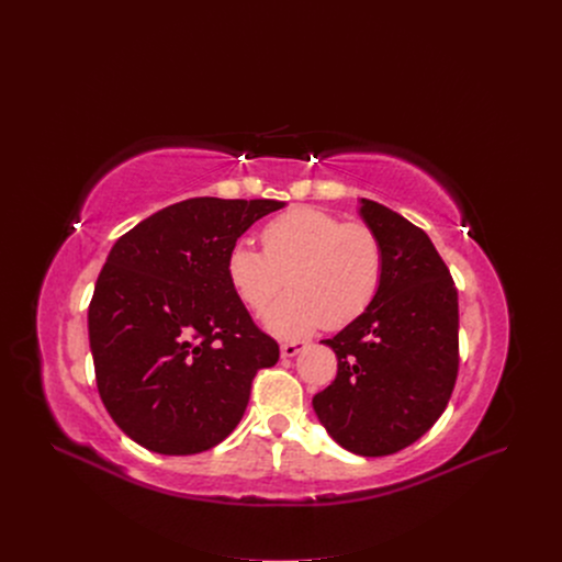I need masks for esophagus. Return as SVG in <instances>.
Returning <instances> with one entry per match:
<instances>
[{
    "label": "esophagus",
    "mask_w": 562,
    "mask_h": 562,
    "mask_svg": "<svg viewBox=\"0 0 562 562\" xmlns=\"http://www.w3.org/2000/svg\"><path fill=\"white\" fill-rule=\"evenodd\" d=\"M304 347H306V342H302V340H289V342H284V345L280 347V353H282V358H293V356L300 353Z\"/></svg>",
    "instance_id": "1"
}]
</instances>
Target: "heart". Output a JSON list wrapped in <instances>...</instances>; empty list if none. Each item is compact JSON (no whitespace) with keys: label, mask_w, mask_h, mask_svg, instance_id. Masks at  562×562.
<instances>
[{"label":"heart","mask_w":562,"mask_h":562,"mask_svg":"<svg viewBox=\"0 0 562 562\" xmlns=\"http://www.w3.org/2000/svg\"><path fill=\"white\" fill-rule=\"evenodd\" d=\"M262 251L237 243L226 256V276L237 297L265 315L280 338L306 336L319 327L342 329L375 302L386 271L380 235L362 222L297 206L262 228Z\"/></svg>","instance_id":"heart-1"}]
</instances>
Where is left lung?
I'll use <instances>...</instances> for the list:
<instances>
[{
	"mask_svg": "<svg viewBox=\"0 0 562 562\" xmlns=\"http://www.w3.org/2000/svg\"><path fill=\"white\" fill-rule=\"evenodd\" d=\"M386 271L375 302L338 336L336 380L313 395L329 436L358 456L414 445L442 416L458 378V291L429 235L395 211L362 200Z\"/></svg>",
	"mask_w": 562,
	"mask_h": 562,
	"instance_id": "1",
	"label": "left lung"
}]
</instances>
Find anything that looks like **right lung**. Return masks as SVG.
<instances>
[{"instance_id":"right-lung-1","label":"right lung","mask_w":562,"mask_h":562,"mask_svg":"<svg viewBox=\"0 0 562 562\" xmlns=\"http://www.w3.org/2000/svg\"><path fill=\"white\" fill-rule=\"evenodd\" d=\"M278 200L191 198L142 220L111 249L89 304L98 391L148 451L191 456L243 420L278 342L251 319L226 256Z\"/></svg>"}]
</instances>
